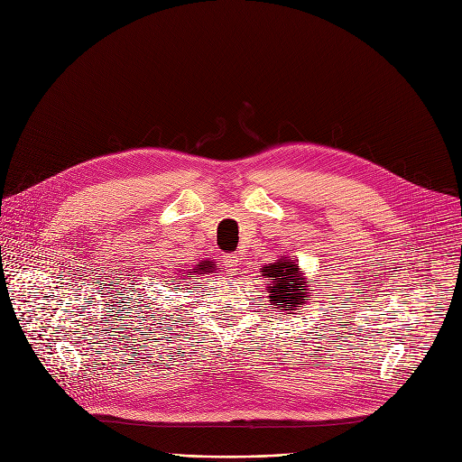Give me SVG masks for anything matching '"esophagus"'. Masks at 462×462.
I'll list each match as a JSON object with an SVG mask.
<instances>
[{
	"instance_id": "1",
	"label": "esophagus",
	"mask_w": 462,
	"mask_h": 462,
	"mask_svg": "<svg viewBox=\"0 0 462 462\" xmlns=\"http://www.w3.org/2000/svg\"><path fill=\"white\" fill-rule=\"evenodd\" d=\"M223 260H225V265H226L228 273H232V275L239 273V270H241V258H239L237 254L228 253V254H225V256H223Z\"/></svg>"
}]
</instances>
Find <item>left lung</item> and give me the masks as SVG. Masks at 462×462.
<instances>
[{"mask_svg":"<svg viewBox=\"0 0 462 462\" xmlns=\"http://www.w3.org/2000/svg\"><path fill=\"white\" fill-rule=\"evenodd\" d=\"M300 265L296 262L279 260L275 263H268L262 272L263 277H268V290H270V301L279 305L282 312L292 314L298 307H301L303 300L307 298L303 290L305 281L298 272Z\"/></svg>","mask_w":462,"mask_h":462,"instance_id":"obj_1","label":"left lung"}]
</instances>
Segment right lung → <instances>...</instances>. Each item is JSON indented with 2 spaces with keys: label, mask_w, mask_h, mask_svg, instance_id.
<instances>
[{
  "label": "right lung",
  "mask_w": 462,
  "mask_h": 462,
  "mask_svg": "<svg viewBox=\"0 0 462 462\" xmlns=\"http://www.w3.org/2000/svg\"><path fill=\"white\" fill-rule=\"evenodd\" d=\"M197 265H199V270L197 272H189V273L194 275V273H200L202 272V275H204V273H209V270H213V262H204V263L200 262Z\"/></svg>",
  "instance_id": "obj_1"
}]
</instances>
